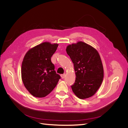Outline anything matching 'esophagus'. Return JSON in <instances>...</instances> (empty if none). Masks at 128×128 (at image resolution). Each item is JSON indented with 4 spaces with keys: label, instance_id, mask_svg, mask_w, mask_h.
Returning a JSON list of instances; mask_svg holds the SVG:
<instances>
[{
    "label": "esophagus",
    "instance_id": "34e87169",
    "mask_svg": "<svg viewBox=\"0 0 128 128\" xmlns=\"http://www.w3.org/2000/svg\"><path fill=\"white\" fill-rule=\"evenodd\" d=\"M61 77L62 78L64 79V77H65V74H61Z\"/></svg>",
    "mask_w": 128,
    "mask_h": 128
}]
</instances>
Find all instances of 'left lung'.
I'll list each match as a JSON object with an SVG mask.
<instances>
[{"instance_id": "obj_1", "label": "left lung", "mask_w": 128, "mask_h": 128, "mask_svg": "<svg viewBox=\"0 0 128 128\" xmlns=\"http://www.w3.org/2000/svg\"><path fill=\"white\" fill-rule=\"evenodd\" d=\"M66 51L75 71V82L71 86L73 92L81 99L91 97L98 90L104 78L103 66L99 53L83 42L69 45Z\"/></svg>"}]
</instances>
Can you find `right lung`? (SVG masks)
I'll use <instances>...</instances> for the list:
<instances>
[{
    "label": "right lung",
    "instance_id": "right-lung-1",
    "mask_svg": "<svg viewBox=\"0 0 128 128\" xmlns=\"http://www.w3.org/2000/svg\"><path fill=\"white\" fill-rule=\"evenodd\" d=\"M58 46V44L44 42L30 49L24 56L21 67L22 80L26 90L34 96L45 97L61 78L51 60Z\"/></svg>",
    "mask_w": 128,
    "mask_h": 128
}]
</instances>
